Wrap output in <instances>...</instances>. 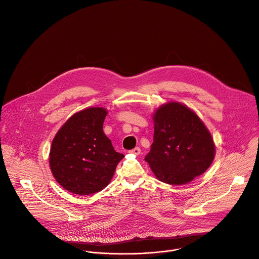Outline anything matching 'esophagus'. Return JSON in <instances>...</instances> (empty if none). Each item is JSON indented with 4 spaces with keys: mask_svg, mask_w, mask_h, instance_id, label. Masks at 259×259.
Masks as SVG:
<instances>
[{
    "mask_svg": "<svg viewBox=\"0 0 259 259\" xmlns=\"http://www.w3.org/2000/svg\"><path fill=\"white\" fill-rule=\"evenodd\" d=\"M130 153L131 154H134V155H140L141 154V149L140 148H135L134 150H132V151H130Z\"/></svg>",
    "mask_w": 259,
    "mask_h": 259,
    "instance_id": "34e87169",
    "label": "esophagus"
}]
</instances>
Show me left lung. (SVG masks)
Segmentation results:
<instances>
[{"mask_svg":"<svg viewBox=\"0 0 259 259\" xmlns=\"http://www.w3.org/2000/svg\"><path fill=\"white\" fill-rule=\"evenodd\" d=\"M153 120L154 142L145 161L158 180L185 185L206 172L215 158V144L191 108L170 101L156 109Z\"/></svg>","mask_w":259,"mask_h":259,"instance_id":"obj_1","label":"left lung"}]
</instances>
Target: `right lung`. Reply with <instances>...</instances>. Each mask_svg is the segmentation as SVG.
<instances>
[{
	"label": "right lung",
	"instance_id": "add662e5",
	"mask_svg": "<svg viewBox=\"0 0 259 259\" xmlns=\"http://www.w3.org/2000/svg\"><path fill=\"white\" fill-rule=\"evenodd\" d=\"M106 114L103 107L82 109L66 120L52 141L51 172L70 193L84 196L103 190L124 157L103 133Z\"/></svg>",
	"mask_w": 259,
	"mask_h": 259
}]
</instances>
